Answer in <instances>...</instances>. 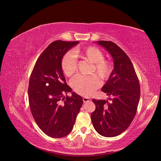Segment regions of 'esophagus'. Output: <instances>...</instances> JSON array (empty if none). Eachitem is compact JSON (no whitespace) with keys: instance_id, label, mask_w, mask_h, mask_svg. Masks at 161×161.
Listing matches in <instances>:
<instances>
[{"instance_id":"34e87169","label":"esophagus","mask_w":161,"mask_h":161,"mask_svg":"<svg viewBox=\"0 0 161 161\" xmlns=\"http://www.w3.org/2000/svg\"><path fill=\"white\" fill-rule=\"evenodd\" d=\"M82 99H83L84 103H86V102H88V101H91V98L88 97H84L83 98H82Z\"/></svg>"}]
</instances>
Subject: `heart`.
<instances>
[{"instance_id":"1","label":"heart","mask_w":161,"mask_h":161,"mask_svg":"<svg viewBox=\"0 0 161 161\" xmlns=\"http://www.w3.org/2000/svg\"><path fill=\"white\" fill-rule=\"evenodd\" d=\"M74 53L69 52L62 60V69L64 75L70 77L75 74L77 70V57L88 60L92 63L91 72H95L101 80L108 79L113 70L111 63L104 59V53L99 48L89 46L79 48ZM100 84L98 78L95 75L89 76L78 75L71 81V86L78 94L83 96H90Z\"/></svg>"}]
</instances>
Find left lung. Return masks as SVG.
Segmentation results:
<instances>
[{
    "label": "left lung",
    "mask_w": 161,
    "mask_h": 161,
    "mask_svg": "<svg viewBox=\"0 0 161 161\" xmlns=\"http://www.w3.org/2000/svg\"><path fill=\"white\" fill-rule=\"evenodd\" d=\"M113 58L114 68L102 91L112 98L92 99L95 110L91 115L95 130L105 137H115L127 129L137 111L140 96L139 80L128 55L109 41L96 42Z\"/></svg>",
    "instance_id": "1"
}]
</instances>
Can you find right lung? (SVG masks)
Returning a JSON list of instances; mask_svg holds the SVG:
<instances>
[{"instance_id":"1","label":"right lung","mask_w":161,"mask_h":161,"mask_svg":"<svg viewBox=\"0 0 161 161\" xmlns=\"http://www.w3.org/2000/svg\"><path fill=\"white\" fill-rule=\"evenodd\" d=\"M79 43L57 40L50 43L38 58L29 82L32 115L39 128L53 138L70 133L83 103L66 84L61 66L63 56ZM69 92L72 96H65Z\"/></svg>"}]
</instances>
